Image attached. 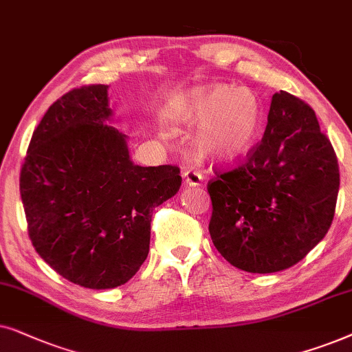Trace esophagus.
I'll return each instance as SVG.
<instances>
[{
	"mask_svg": "<svg viewBox=\"0 0 352 352\" xmlns=\"http://www.w3.org/2000/svg\"><path fill=\"white\" fill-rule=\"evenodd\" d=\"M203 182V177H201L199 172L193 170V168H188V170L184 172V184L186 186H198Z\"/></svg>",
	"mask_w": 352,
	"mask_h": 352,
	"instance_id": "obj_1",
	"label": "esophagus"
}]
</instances>
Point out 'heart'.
<instances>
[{
  "label": "heart",
  "instance_id": "heart-1",
  "mask_svg": "<svg viewBox=\"0 0 352 352\" xmlns=\"http://www.w3.org/2000/svg\"><path fill=\"white\" fill-rule=\"evenodd\" d=\"M173 119L180 127L198 132L195 146L201 156L227 164L250 156L264 130L259 98L225 83L186 91L175 102Z\"/></svg>",
  "mask_w": 352,
  "mask_h": 352
}]
</instances>
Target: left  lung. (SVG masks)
<instances>
[{"label":"left lung","mask_w":352,"mask_h":352,"mask_svg":"<svg viewBox=\"0 0 352 352\" xmlns=\"http://www.w3.org/2000/svg\"><path fill=\"white\" fill-rule=\"evenodd\" d=\"M214 172L209 233L236 269H289L329 232L340 190L338 159L301 98L275 93L254 151L233 168Z\"/></svg>","instance_id":"8db88e82"}]
</instances>
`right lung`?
Listing matches in <instances>:
<instances>
[{
  "instance_id": "add662e5",
  "label": "right lung",
  "mask_w": 352,
  "mask_h": 352,
  "mask_svg": "<svg viewBox=\"0 0 352 352\" xmlns=\"http://www.w3.org/2000/svg\"><path fill=\"white\" fill-rule=\"evenodd\" d=\"M107 85L74 88L46 111L21 168L27 230L46 264L91 289L127 283L146 259L153 210L180 190L177 166L130 161L106 124Z\"/></svg>"
}]
</instances>
